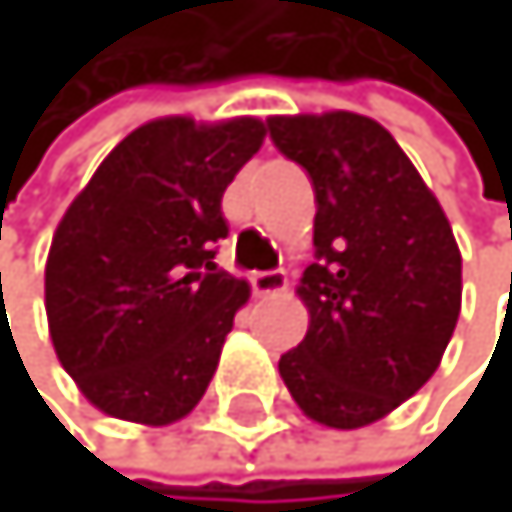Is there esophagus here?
<instances>
[{
    "mask_svg": "<svg viewBox=\"0 0 512 512\" xmlns=\"http://www.w3.org/2000/svg\"><path fill=\"white\" fill-rule=\"evenodd\" d=\"M250 285H253L256 295H278V291H285L288 278H285V272L269 269V272H253L250 275Z\"/></svg>",
    "mask_w": 512,
    "mask_h": 512,
    "instance_id": "obj_1",
    "label": "esophagus"
}]
</instances>
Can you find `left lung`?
Listing matches in <instances>:
<instances>
[{
  "label": "left lung",
  "instance_id": "left-lung-1",
  "mask_svg": "<svg viewBox=\"0 0 512 512\" xmlns=\"http://www.w3.org/2000/svg\"><path fill=\"white\" fill-rule=\"evenodd\" d=\"M266 124L317 195V262L298 288L311 327L278 372L311 420L359 430L439 368L462 311V256L436 195L378 121L330 111Z\"/></svg>",
  "mask_w": 512,
  "mask_h": 512
}]
</instances>
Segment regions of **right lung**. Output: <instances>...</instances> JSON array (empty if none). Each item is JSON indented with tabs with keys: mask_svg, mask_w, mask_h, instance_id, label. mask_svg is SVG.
Masks as SVG:
<instances>
[{
	"mask_svg": "<svg viewBox=\"0 0 512 512\" xmlns=\"http://www.w3.org/2000/svg\"><path fill=\"white\" fill-rule=\"evenodd\" d=\"M262 137L256 118L150 121L66 208L44 269L50 340L108 417L166 426L205 394L250 298L214 262L221 198Z\"/></svg>",
	"mask_w": 512,
	"mask_h": 512,
	"instance_id": "right-lung-1",
	"label": "right lung"
}]
</instances>
